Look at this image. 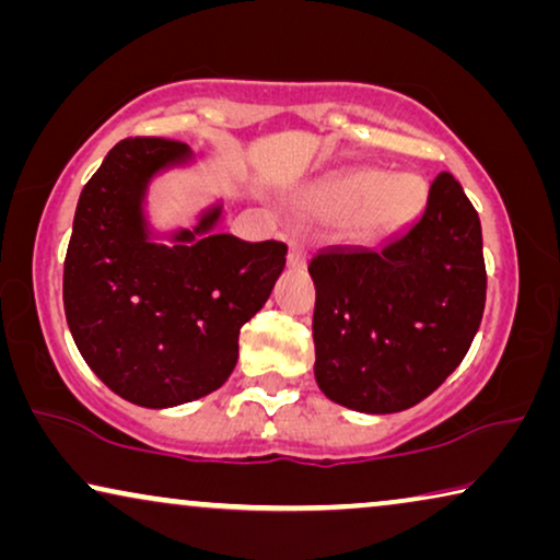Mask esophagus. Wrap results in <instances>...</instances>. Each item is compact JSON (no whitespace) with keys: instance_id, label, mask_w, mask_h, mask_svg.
<instances>
[{"instance_id":"34e87169","label":"esophagus","mask_w":560,"mask_h":560,"mask_svg":"<svg viewBox=\"0 0 560 560\" xmlns=\"http://www.w3.org/2000/svg\"><path fill=\"white\" fill-rule=\"evenodd\" d=\"M305 259H308V255H305L303 242H293V244H290L288 265H290V267H305Z\"/></svg>"}]
</instances>
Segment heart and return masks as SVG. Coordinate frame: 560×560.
Listing matches in <instances>:
<instances>
[{
	"label": "heart",
	"instance_id": "b5f03b06",
	"mask_svg": "<svg viewBox=\"0 0 560 560\" xmlns=\"http://www.w3.org/2000/svg\"><path fill=\"white\" fill-rule=\"evenodd\" d=\"M311 206L324 217L351 219L359 236H389L412 224L423 209L425 186L416 175H387L359 167L334 175L311 190Z\"/></svg>",
	"mask_w": 560,
	"mask_h": 560
}]
</instances>
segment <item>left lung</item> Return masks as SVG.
Returning <instances> with one entry per match:
<instances>
[{"instance_id":"8db88e82","label":"left lung","mask_w":560,"mask_h":560,"mask_svg":"<svg viewBox=\"0 0 560 560\" xmlns=\"http://www.w3.org/2000/svg\"><path fill=\"white\" fill-rule=\"evenodd\" d=\"M316 285V382L359 412L408 410L462 364L487 301L479 213L439 173L416 224L380 249H324Z\"/></svg>"}]
</instances>
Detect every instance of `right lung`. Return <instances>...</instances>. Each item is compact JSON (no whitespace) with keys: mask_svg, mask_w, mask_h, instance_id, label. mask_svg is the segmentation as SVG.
<instances>
[{"mask_svg":"<svg viewBox=\"0 0 560 560\" xmlns=\"http://www.w3.org/2000/svg\"><path fill=\"white\" fill-rule=\"evenodd\" d=\"M190 160L188 144L127 137L83 186L63 262V308L75 347L112 393L173 408L219 389L240 331L285 267L282 242L217 234L221 206L171 244L150 240L142 201L152 175Z\"/></svg>","mask_w":560,"mask_h":560,"instance_id":"right-lung-1","label":"right lung"}]
</instances>
